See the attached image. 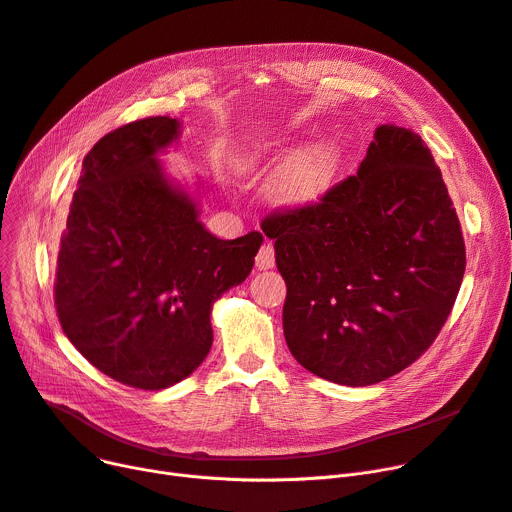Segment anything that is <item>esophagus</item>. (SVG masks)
<instances>
[{
  "mask_svg": "<svg viewBox=\"0 0 512 512\" xmlns=\"http://www.w3.org/2000/svg\"><path fill=\"white\" fill-rule=\"evenodd\" d=\"M255 265H257V270H272V267L276 265V251H274L272 242H263L261 249L257 251Z\"/></svg>",
  "mask_w": 512,
  "mask_h": 512,
  "instance_id": "obj_1",
  "label": "esophagus"
}]
</instances>
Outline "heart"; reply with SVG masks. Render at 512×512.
Wrapping results in <instances>:
<instances>
[{"mask_svg":"<svg viewBox=\"0 0 512 512\" xmlns=\"http://www.w3.org/2000/svg\"><path fill=\"white\" fill-rule=\"evenodd\" d=\"M326 168L324 159L315 151H299L290 155L278 174V186L280 191L294 201L311 199L321 182H324Z\"/></svg>","mask_w":512,"mask_h":512,"instance_id":"obj_1","label":"heart"}]
</instances>
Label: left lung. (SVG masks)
I'll return each mask as SVG.
<instances>
[{
  "instance_id": "8db88e82",
  "label": "left lung",
  "mask_w": 512,
  "mask_h": 512,
  "mask_svg": "<svg viewBox=\"0 0 512 512\" xmlns=\"http://www.w3.org/2000/svg\"><path fill=\"white\" fill-rule=\"evenodd\" d=\"M286 282L284 338L307 371L371 386L417 361L440 334L465 274V242L419 134L382 124L355 176L315 205L272 213Z\"/></svg>"
}]
</instances>
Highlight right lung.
Masks as SVG:
<instances>
[{
  "mask_svg": "<svg viewBox=\"0 0 512 512\" xmlns=\"http://www.w3.org/2000/svg\"><path fill=\"white\" fill-rule=\"evenodd\" d=\"M180 122L153 116L105 134L83 159L58 255L56 309L93 367L141 390L188 378L207 357L211 307L245 282L261 232L222 240L159 161Z\"/></svg>",
  "mask_w": 512,
  "mask_h": 512,
  "instance_id": "obj_1",
  "label": "right lung"
}]
</instances>
